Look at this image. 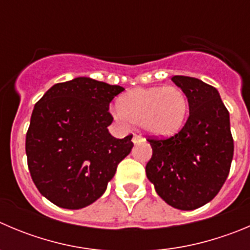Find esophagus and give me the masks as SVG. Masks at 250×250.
Listing matches in <instances>:
<instances>
[{"label": "esophagus", "mask_w": 250, "mask_h": 250, "mask_svg": "<svg viewBox=\"0 0 250 250\" xmlns=\"http://www.w3.org/2000/svg\"><path fill=\"white\" fill-rule=\"evenodd\" d=\"M142 141H144V139H142L141 135H136V134H135L134 137H132V142H134L135 145L140 144V142H142Z\"/></svg>", "instance_id": "esophagus-1"}]
</instances>
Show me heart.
Masks as SVG:
<instances>
[{"label":"heart","mask_w":250,"mask_h":250,"mask_svg":"<svg viewBox=\"0 0 250 250\" xmlns=\"http://www.w3.org/2000/svg\"><path fill=\"white\" fill-rule=\"evenodd\" d=\"M189 111L187 94L175 85L139 88L119 99L114 116L125 124L142 125L148 134L168 137L184 125Z\"/></svg>","instance_id":"1"}]
</instances>
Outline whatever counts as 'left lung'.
Masks as SVG:
<instances>
[{"mask_svg":"<svg viewBox=\"0 0 250 250\" xmlns=\"http://www.w3.org/2000/svg\"><path fill=\"white\" fill-rule=\"evenodd\" d=\"M172 81L189 101V118L178 134L148 139L152 157L146 175L172 208L195 210L210 203L229 173L234 145L229 113L212 85L188 76Z\"/></svg>","mask_w":250,"mask_h":250,"instance_id":"8db88e82","label":"left lung"}]
</instances>
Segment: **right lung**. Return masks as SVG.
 I'll return each instance as SVG.
<instances>
[{"label":"right lung","instance_id":"add662e5","mask_svg":"<svg viewBox=\"0 0 250 250\" xmlns=\"http://www.w3.org/2000/svg\"><path fill=\"white\" fill-rule=\"evenodd\" d=\"M124 91L89 77L54 84L33 109L25 137L28 168L42 196L78 210L105 191L131 152L132 135L115 139L109 103Z\"/></svg>","mask_w":250,"mask_h":250}]
</instances>
